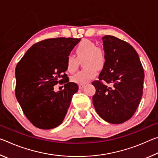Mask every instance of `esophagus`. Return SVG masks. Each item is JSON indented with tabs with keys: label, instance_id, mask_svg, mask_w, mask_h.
Segmentation results:
<instances>
[{
	"label": "esophagus",
	"instance_id": "obj_1",
	"mask_svg": "<svg viewBox=\"0 0 158 158\" xmlns=\"http://www.w3.org/2000/svg\"><path fill=\"white\" fill-rule=\"evenodd\" d=\"M85 86V85L84 84H79V89H82L83 88H84Z\"/></svg>",
	"mask_w": 158,
	"mask_h": 158
}]
</instances>
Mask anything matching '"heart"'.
<instances>
[{"label": "heart", "instance_id": "b5f03b06", "mask_svg": "<svg viewBox=\"0 0 158 158\" xmlns=\"http://www.w3.org/2000/svg\"><path fill=\"white\" fill-rule=\"evenodd\" d=\"M76 53L79 59L85 58L84 65L87 68L72 77L71 81L78 84H85L97 75L98 68H102L105 65V52L97 47L94 42L85 39L80 42L77 47ZM66 63L68 70L70 73H74L78 68L79 60L73 56H68Z\"/></svg>", "mask_w": 158, "mask_h": 158}]
</instances>
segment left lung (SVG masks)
Returning a JSON list of instances; mask_svg holds the SVG:
<instances>
[{"label":"left lung","instance_id":"left-lung-1","mask_svg":"<svg viewBox=\"0 0 158 158\" xmlns=\"http://www.w3.org/2000/svg\"><path fill=\"white\" fill-rule=\"evenodd\" d=\"M102 40L105 63L99 80L92 83L96 89L93 103L102 118L121 124L132 118L139 105L143 69L138 53L127 42L111 35Z\"/></svg>","mask_w":158,"mask_h":158}]
</instances>
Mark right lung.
Segmentation results:
<instances>
[{
    "instance_id": "right-lung-1",
    "label": "right lung",
    "mask_w": 158,
    "mask_h": 158,
    "mask_svg": "<svg viewBox=\"0 0 158 158\" xmlns=\"http://www.w3.org/2000/svg\"><path fill=\"white\" fill-rule=\"evenodd\" d=\"M81 38L58 37L33 44L15 69V95L26 118L34 126L50 130L62 123L78 85L65 73L67 58ZM64 81V89L53 86Z\"/></svg>"
}]
</instances>
